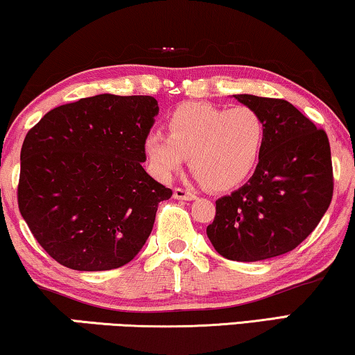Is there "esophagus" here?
Masks as SVG:
<instances>
[{"label": "esophagus", "mask_w": 355, "mask_h": 355, "mask_svg": "<svg viewBox=\"0 0 355 355\" xmlns=\"http://www.w3.org/2000/svg\"><path fill=\"white\" fill-rule=\"evenodd\" d=\"M173 198L180 199V201H193V199H196V194H194L193 191H189V189L175 188L173 189Z\"/></svg>", "instance_id": "esophagus-1"}]
</instances>
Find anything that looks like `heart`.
Segmentation results:
<instances>
[{
    "label": "heart",
    "instance_id": "obj_1",
    "mask_svg": "<svg viewBox=\"0 0 355 355\" xmlns=\"http://www.w3.org/2000/svg\"><path fill=\"white\" fill-rule=\"evenodd\" d=\"M168 135L151 130L143 139L149 171L167 182L187 161L212 189L241 184L256 168L266 143V122L256 109L184 103L167 121Z\"/></svg>",
    "mask_w": 355,
    "mask_h": 355
}]
</instances>
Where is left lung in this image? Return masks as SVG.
I'll return each mask as SVG.
<instances>
[{"label":"left lung","mask_w":355,"mask_h":355,"mask_svg":"<svg viewBox=\"0 0 355 355\" xmlns=\"http://www.w3.org/2000/svg\"><path fill=\"white\" fill-rule=\"evenodd\" d=\"M266 122L254 175L216 201L207 236L220 256L257 262L286 254L311 234L333 196L328 137L284 99L233 94Z\"/></svg>","instance_id":"left-lung-1"}]
</instances>
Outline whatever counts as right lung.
<instances>
[{"mask_svg": "<svg viewBox=\"0 0 355 355\" xmlns=\"http://www.w3.org/2000/svg\"><path fill=\"white\" fill-rule=\"evenodd\" d=\"M157 114L153 96L104 93L54 107L27 133L19 211L61 266L112 270L141 251L172 196L141 166Z\"/></svg>", "mask_w": 355, "mask_h": 355, "instance_id": "obj_1", "label": "right lung"}]
</instances>
